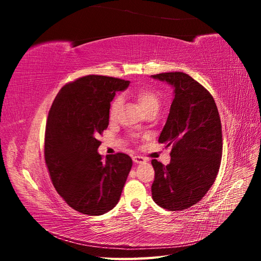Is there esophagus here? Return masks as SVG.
<instances>
[{
  "instance_id": "34e87169",
  "label": "esophagus",
  "mask_w": 261,
  "mask_h": 261,
  "mask_svg": "<svg viewBox=\"0 0 261 261\" xmlns=\"http://www.w3.org/2000/svg\"><path fill=\"white\" fill-rule=\"evenodd\" d=\"M133 161L134 163H143L146 161V159L144 156H140V155H134L133 156Z\"/></svg>"
}]
</instances>
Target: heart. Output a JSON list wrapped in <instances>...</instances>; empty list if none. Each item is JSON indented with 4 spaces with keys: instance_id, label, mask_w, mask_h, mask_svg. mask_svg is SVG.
Returning <instances> with one entry per match:
<instances>
[{
    "instance_id": "obj_1",
    "label": "heart",
    "mask_w": 261,
    "mask_h": 261,
    "mask_svg": "<svg viewBox=\"0 0 261 261\" xmlns=\"http://www.w3.org/2000/svg\"><path fill=\"white\" fill-rule=\"evenodd\" d=\"M133 94L145 112L152 109H156V110L159 109V106H160L159 94H158L156 90L153 89L152 87L141 86L139 88L134 90ZM121 105H122V99L120 97H117L113 100L111 108H110V117L115 118L117 116Z\"/></svg>"
}]
</instances>
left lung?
Listing matches in <instances>:
<instances>
[{"mask_svg":"<svg viewBox=\"0 0 261 261\" xmlns=\"http://www.w3.org/2000/svg\"><path fill=\"white\" fill-rule=\"evenodd\" d=\"M174 89L159 143L172 146L168 165L153 159L154 202L164 209H187L200 201L215 183L222 156V127L210 92L189 75H151Z\"/></svg>","mask_w":261,"mask_h":261,"instance_id":"left-lung-1","label":"left lung"}]
</instances>
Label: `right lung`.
<instances>
[{
	"label": "right lung",
	"mask_w": 261,
	"mask_h": 261,
	"mask_svg": "<svg viewBox=\"0 0 261 261\" xmlns=\"http://www.w3.org/2000/svg\"><path fill=\"white\" fill-rule=\"evenodd\" d=\"M128 81L88 75L65 85L50 109L44 158L52 183L69 207L84 215L112 210L132 169L130 156L118 152L106 162L98 153L99 135L109 125L110 103Z\"/></svg>",
	"instance_id": "1"
}]
</instances>
